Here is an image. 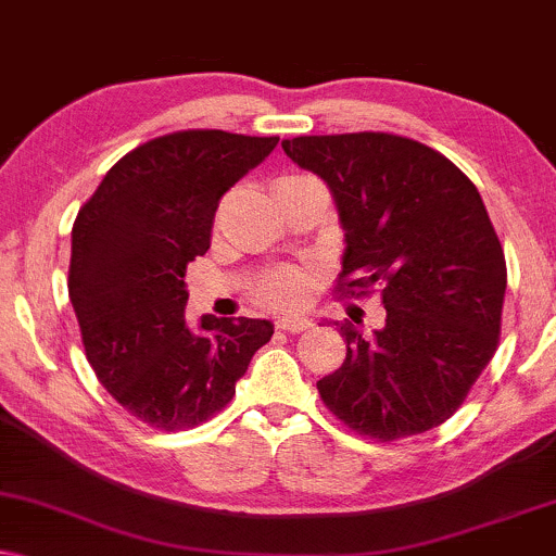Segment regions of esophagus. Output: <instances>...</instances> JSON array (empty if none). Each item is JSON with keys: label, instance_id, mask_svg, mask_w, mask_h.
<instances>
[{"label": "esophagus", "instance_id": "esophagus-1", "mask_svg": "<svg viewBox=\"0 0 556 556\" xmlns=\"http://www.w3.org/2000/svg\"><path fill=\"white\" fill-rule=\"evenodd\" d=\"M278 330L280 332H289V334H299V332H306L312 327L309 319H299V317H283L278 319Z\"/></svg>", "mask_w": 556, "mask_h": 556}]
</instances>
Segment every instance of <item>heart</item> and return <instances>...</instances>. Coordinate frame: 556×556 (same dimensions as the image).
<instances>
[{
	"instance_id": "obj_1",
	"label": "heart",
	"mask_w": 556,
	"mask_h": 556,
	"mask_svg": "<svg viewBox=\"0 0 556 556\" xmlns=\"http://www.w3.org/2000/svg\"><path fill=\"white\" fill-rule=\"evenodd\" d=\"M252 296L267 309H299L312 296V276L293 267L273 270L257 280Z\"/></svg>"
}]
</instances>
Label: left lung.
<instances>
[{"instance_id": "8db88e82", "label": "left lung", "mask_w": 556, "mask_h": 556, "mask_svg": "<svg viewBox=\"0 0 556 556\" xmlns=\"http://www.w3.org/2000/svg\"><path fill=\"white\" fill-rule=\"evenodd\" d=\"M299 167L330 185L345 226L342 296L381 293L371 338L342 325L325 407L389 443L438 428L462 407L500 345L508 267L482 195L454 162L407 136L361 131L283 139Z\"/></svg>"}]
</instances>
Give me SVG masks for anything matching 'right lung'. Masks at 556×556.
I'll use <instances>...</instances> for the list:
<instances>
[{
    "label": "right lung",
    "mask_w": 556,
    "mask_h": 556,
    "mask_svg": "<svg viewBox=\"0 0 556 556\" xmlns=\"http://www.w3.org/2000/svg\"><path fill=\"white\" fill-rule=\"evenodd\" d=\"M278 136L188 128L156 136L108 169L72 226L68 299L102 387L154 430H188L235 396L265 319L185 325V267L205 255L226 190L276 149Z\"/></svg>",
    "instance_id": "obj_1"
}]
</instances>
